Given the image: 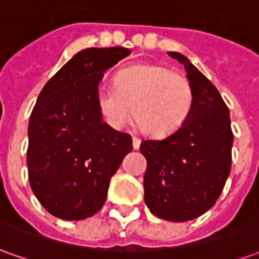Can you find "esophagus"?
<instances>
[{
	"instance_id": "obj_1",
	"label": "esophagus",
	"mask_w": 259,
	"mask_h": 259,
	"mask_svg": "<svg viewBox=\"0 0 259 259\" xmlns=\"http://www.w3.org/2000/svg\"><path fill=\"white\" fill-rule=\"evenodd\" d=\"M132 143H133V148H135V150H139V147H140V139H137V137H133V139H132Z\"/></svg>"
}]
</instances>
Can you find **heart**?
<instances>
[{"label": "heart", "instance_id": "1", "mask_svg": "<svg viewBox=\"0 0 259 259\" xmlns=\"http://www.w3.org/2000/svg\"><path fill=\"white\" fill-rule=\"evenodd\" d=\"M97 105L109 126L120 129L130 111L146 135L166 137L182 127L193 107V89L168 66L137 64L119 70L113 87L101 85Z\"/></svg>", "mask_w": 259, "mask_h": 259}]
</instances>
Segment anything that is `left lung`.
Wrapping results in <instances>:
<instances>
[{
	"instance_id": "obj_1",
	"label": "left lung",
	"mask_w": 259,
	"mask_h": 259,
	"mask_svg": "<svg viewBox=\"0 0 259 259\" xmlns=\"http://www.w3.org/2000/svg\"><path fill=\"white\" fill-rule=\"evenodd\" d=\"M168 54L185 65L193 107L175 133L141 141L147 159L144 200L158 218L186 222L208 211L222 193L232 166L233 132L217 87L185 55Z\"/></svg>"
}]
</instances>
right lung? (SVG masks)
Wrapping results in <instances>:
<instances>
[{"label": "right lung", "instance_id": "add662e5", "mask_svg": "<svg viewBox=\"0 0 259 259\" xmlns=\"http://www.w3.org/2000/svg\"><path fill=\"white\" fill-rule=\"evenodd\" d=\"M129 48H85L48 80L29 120L27 168L37 200L66 221L93 217L109 180L133 150L132 137L102 122L97 91Z\"/></svg>", "mask_w": 259, "mask_h": 259}]
</instances>
